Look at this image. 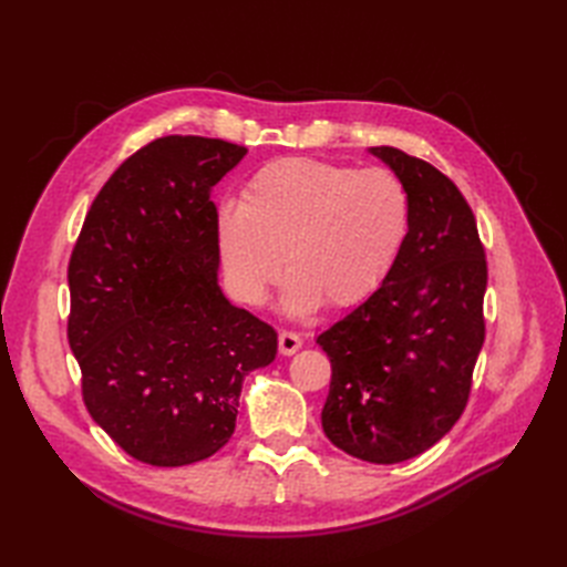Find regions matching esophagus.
<instances>
[{
    "label": "esophagus",
    "mask_w": 567,
    "mask_h": 567,
    "mask_svg": "<svg viewBox=\"0 0 567 567\" xmlns=\"http://www.w3.org/2000/svg\"><path fill=\"white\" fill-rule=\"evenodd\" d=\"M300 348H302V338L298 333H293V331H281L279 333V352L284 357L296 354Z\"/></svg>",
    "instance_id": "1"
}]
</instances>
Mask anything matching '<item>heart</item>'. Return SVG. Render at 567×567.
<instances>
[{"instance_id": "1", "label": "heart", "mask_w": 567, "mask_h": 567, "mask_svg": "<svg viewBox=\"0 0 567 567\" xmlns=\"http://www.w3.org/2000/svg\"><path fill=\"white\" fill-rule=\"evenodd\" d=\"M409 229L411 200L398 175L315 158L265 165L241 203L217 210V246L234 293L262 305L284 252L288 317L312 315L323 300L350 307L371 296L398 265Z\"/></svg>"}]
</instances>
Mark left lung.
<instances>
[{
  "mask_svg": "<svg viewBox=\"0 0 567 567\" xmlns=\"http://www.w3.org/2000/svg\"><path fill=\"white\" fill-rule=\"evenodd\" d=\"M369 153L404 182L411 229L388 279L317 338L331 359L321 425L350 456L400 463L431 450L466 409L485 342L487 262L450 177L400 148Z\"/></svg>",
  "mask_w": 567,
  "mask_h": 567,
  "instance_id": "left-lung-1",
  "label": "left lung"
}]
</instances>
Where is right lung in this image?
I'll list each match as a JSON object with an SVG mask.
<instances>
[{"label":"right lung","mask_w":567,"mask_h":567,"mask_svg":"<svg viewBox=\"0 0 567 567\" xmlns=\"http://www.w3.org/2000/svg\"><path fill=\"white\" fill-rule=\"evenodd\" d=\"M246 146L169 134L120 165L68 265V342L92 419L136 461L213 456L236 427L244 379L277 331L219 288L215 184Z\"/></svg>","instance_id":"obj_1"}]
</instances>
